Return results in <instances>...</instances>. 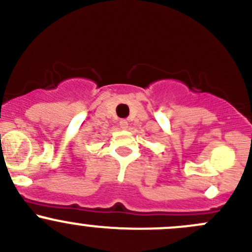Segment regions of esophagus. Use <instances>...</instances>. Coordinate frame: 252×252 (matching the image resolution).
<instances>
[{
    "label": "esophagus",
    "instance_id": "esophagus-1",
    "mask_svg": "<svg viewBox=\"0 0 252 252\" xmlns=\"http://www.w3.org/2000/svg\"><path fill=\"white\" fill-rule=\"evenodd\" d=\"M119 126H121V128L122 129H124V130H126V129H128V126H129V123L126 121H121L119 122Z\"/></svg>",
    "mask_w": 252,
    "mask_h": 252
}]
</instances>
